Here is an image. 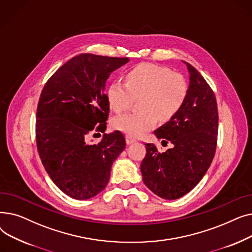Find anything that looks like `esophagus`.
<instances>
[{
    "mask_svg": "<svg viewBox=\"0 0 252 252\" xmlns=\"http://www.w3.org/2000/svg\"><path fill=\"white\" fill-rule=\"evenodd\" d=\"M126 144H127V145H130V144H133V143L137 142L136 139H134L133 137H130V136H126Z\"/></svg>",
    "mask_w": 252,
    "mask_h": 252,
    "instance_id": "34e87169",
    "label": "esophagus"
}]
</instances>
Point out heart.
<instances>
[{
    "mask_svg": "<svg viewBox=\"0 0 252 252\" xmlns=\"http://www.w3.org/2000/svg\"><path fill=\"white\" fill-rule=\"evenodd\" d=\"M188 86L185 78L152 63H141L126 73V84L112 82L106 91L108 104L115 112L130 107L139 100L140 112L115 117L112 126L130 137H140L154 127L157 118L167 122L182 107Z\"/></svg>",
    "mask_w": 252,
    "mask_h": 252,
    "instance_id": "b5f03b06",
    "label": "heart"
}]
</instances>
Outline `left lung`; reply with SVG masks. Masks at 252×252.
I'll return each instance as SVG.
<instances>
[{"label":"left lung","instance_id":"obj_1","mask_svg":"<svg viewBox=\"0 0 252 252\" xmlns=\"http://www.w3.org/2000/svg\"><path fill=\"white\" fill-rule=\"evenodd\" d=\"M183 62L189 72L186 99L166 124L154 130L158 139L174 146L159 153L154 144H145L146 156L141 163L146 187L167 200L186 195L201 181L214 159L218 140L215 93L196 68Z\"/></svg>","mask_w":252,"mask_h":252}]
</instances>
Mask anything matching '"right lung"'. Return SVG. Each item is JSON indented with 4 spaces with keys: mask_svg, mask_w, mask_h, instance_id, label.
<instances>
[{
    "mask_svg": "<svg viewBox=\"0 0 252 252\" xmlns=\"http://www.w3.org/2000/svg\"><path fill=\"white\" fill-rule=\"evenodd\" d=\"M128 58L79 54L63 64L45 85L36 110V146L49 177L77 200L90 199L107 186L114 160L126 148L121 131L106 129L109 104L106 82Z\"/></svg>",
    "mask_w": 252,
    "mask_h": 252,
    "instance_id": "right-lung-1",
    "label": "right lung"
}]
</instances>
